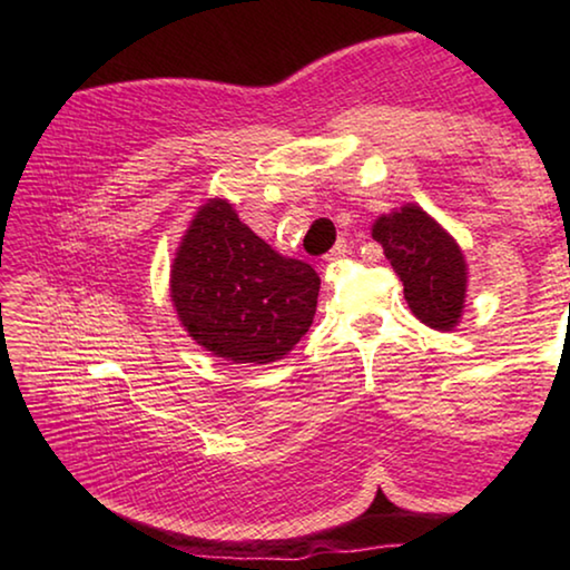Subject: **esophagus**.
Masks as SVG:
<instances>
[{
  "mask_svg": "<svg viewBox=\"0 0 570 570\" xmlns=\"http://www.w3.org/2000/svg\"><path fill=\"white\" fill-rule=\"evenodd\" d=\"M344 254H346V240L342 238V240H336V246L324 258H326V262H336V258H342Z\"/></svg>",
  "mask_w": 570,
  "mask_h": 570,
  "instance_id": "esophagus-1",
  "label": "esophagus"
}]
</instances>
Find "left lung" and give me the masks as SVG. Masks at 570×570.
Wrapping results in <instances>:
<instances>
[{
	"label": "left lung",
	"mask_w": 570,
	"mask_h": 570,
	"mask_svg": "<svg viewBox=\"0 0 570 570\" xmlns=\"http://www.w3.org/2000/svg\"><path fill=\"white\" fill-rule=\"evenodd\" d=\"M372 238L404 284L412 314L430 330H455L468 298V262L455 236L417 204H404L374 220Z\"/></svg>",
	"instance_id": "8db88e82"
}]
</instances>
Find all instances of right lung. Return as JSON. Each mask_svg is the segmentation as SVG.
<instances>
[{"label": "right lung", "instance_id": "1", "mask_svg": "<svg viewBox=\"0 0 570 570\" xmlns=\"http://www.w3.org/2000/svg\"><path fill=\"white\" fill-rule=\"evenodd\" d=\"M320 284L312 266L258 238L226 198L196 210L170 264L180 326L234 364L284 360L314 322Z\"/></svg>", "mask_w": 570, "mask_h": 570}]
</instances>
